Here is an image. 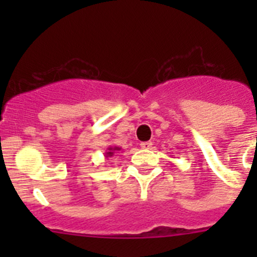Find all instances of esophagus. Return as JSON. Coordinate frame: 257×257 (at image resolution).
Segmentation results:
<instances>
[{
	"instance_id": "1",
	"label": "esophagus",
	"mask_w": 257,
	"mask_h": 257,
	"mask_svg": "<svg viewBox=\"0 0 257 257\" xmlns=\"http://www.w3.org/2000/svg\"><path fill=\"white\" fill-rule=\"evenodd\" d=\"M152 142H143V143L141 144V147L143 148V149H150L152 148Z\"/></svg>"
}]
</instances>
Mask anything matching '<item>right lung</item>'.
I'll use <instances>...</instances> for the list:
<instances>
[{"label": "right lung", "instance_id": "add662e5", "mask_svg": "<svg viewBox=\"0 0 257 257\" xmlns=\"http://www.w3.org/2000/svg\"><path fill=\"white\" fill-rule=\"evenodd\" d=\"M118 150H120V148H119V147H108L107 152H105V158L113 157L114 153L118 152Z\"/></svg>", "mask_w": 257, "mask_h": 257}]
</instances>
